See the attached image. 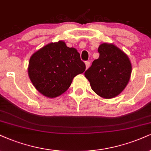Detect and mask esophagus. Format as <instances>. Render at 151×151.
<instances>
[{"label":"esophagus","mask_w":151,"mask_h":151,"mask_svg":"<svg viewBox=\"0 0 151 151\" xmlns=\"http://www.w3.org/2000/svg\"><path fill=\"white\" fill-rule=\"evenodd\" d=\"M90 61H85V66H86V69L90 67Z\"/></svg>","instance_id":"34e87169"}]
</instances>
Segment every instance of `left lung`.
<instances>
[{"instance_id":"1","label":"left lung","mask_w":151,"mask_h":151,"mask_svg":"<svg viewBox=\"0 0 151 151\" xmlns=\"http://www.w3.org/2000/svg\"><path fill=\"white\" fill-rule=\"evenodd\" d=\"M99 57L85 72L92 90L104 99H112L124 90L132 73L128 56L112 43L99 46Z\"/></svg>"}]
</instances>
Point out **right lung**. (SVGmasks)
Here are the masks:
<instances>
[{
	"mask_svg": "<svg viewBox=\"0 0 151 151\" xmlns=\"http://www.w3.org/2000/svg\"><path fill=\"white\" fill-rule=\"evenodd\" d=\"M85 70L78 50L59 40L50 42L31 55L28 74L42 95L55 98L69 88L73 78Z\"/></svg>",
	"mask_w": 151,
	"mask_h": 151,
	"instance_id": "obj_1",
	"label": "right lung"
}]
</instances>
